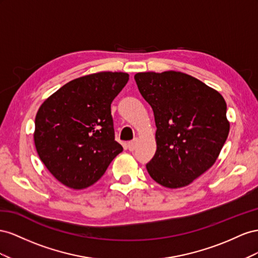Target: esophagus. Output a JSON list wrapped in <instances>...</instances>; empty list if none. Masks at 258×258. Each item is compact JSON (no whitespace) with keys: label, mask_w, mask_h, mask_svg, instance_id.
Here are the masks:
<instances>
[{"label":"esophagus","mask_w":258,"mask_h":258,"mask_svg":"<svg viewBox=\"0 0 258 258\" xmlns=\"http://www.w3.org/2000/svg\"><path fill=\"white\" fill-rule=\"evenodd\" d=\"M135 148H136V143H135V142H130V143H127V149H128L130 151H134Z\"/></svg>","instance_id":"obj_1"}]
</instances>
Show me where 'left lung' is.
Wrapping results in <instances>:
<instances>
[{"label":"left lung","instance_id":"1","mask_svg":"<svg viewBox=\"0 0 258 258\" xmlns=\"http://www.w3.org/2000/svg\"><path fill=\"white\" fill-rule=\"evenodd\" d=\"M134 79L157 126V151L147 171L166 188L190 185L215 163L229 134L224 97L179 71L138 72Z\"/></svg>","mask_w":258,"mask_h":258}]
</instances>
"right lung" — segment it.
<instances>
[{
  "label": "right lung",
  "instance_id": "1",
  "mask_svg": "<svg viewBox=\"0 0 258 258\" xmlns=\"http://www.w3.org/2000/svg\"><path fill=\"white\" fill-rule=\"evenodd\" d=\"M125 72H97L70 81L45 99L35 115L36 152L66 187L94 185L123 151L114 141L111 102L126 85Z\"/></svg>",
  "mask_w": 258,
  "mask_h": 258
}]
</instances>
